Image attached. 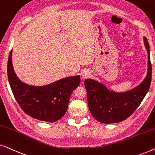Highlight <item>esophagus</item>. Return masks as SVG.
Segmentation results:
<instances>
[{"label": "esophagus", "instance_id": "34e87169", "mask_svg": "<svg viewBox=\"0 0 155 155\" xmlns=\"http://www.w3.org/2000/svg\"><path fill=\"white\" fill-rule=\"evenodd\" d=\"M90 75V72L88 70H84L82 73V78H88Z\"/></svg>", "mask_w": 155, "mask_h": 155}]
</instances>
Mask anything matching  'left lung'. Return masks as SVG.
<instances>
[{
	"instance_id": "1",
	"label": "left lung",
	"mask_w": 155,
	"mask_h": 155,
	"mask_svg": "<svg viewBox=\"0 0 155 155\" xmlns=\"http://www.w3.org/2000/svg\"><path fill=\"white\" fill-rule=\"evenodd\" d=\"M148 54L147 73L143 82L126 92L109 90L101 82L92 79L84 80L89 109L95 119L102 124H115L128 118L139 107L149 90L152 80L150 46L143 37Z\"/></svg>"
}]
</instances>
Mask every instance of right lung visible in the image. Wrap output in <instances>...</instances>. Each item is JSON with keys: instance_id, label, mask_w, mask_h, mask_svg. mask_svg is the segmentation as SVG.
Segmentation results:
<instances>
[{"instance_id": "add662e5", "label": "right lung", "mask_w": 155, "mask_h": 155, "mask_svg": "<svg viewBox=\"0 0 155 155\" xmlns=\"http://www.w3.org/2000/svg\"><path fill=\"white\" fill-rule=\"evenodd\" d=\"M8 77L17 102L25 114L46 122H55L64 116L80 76L67 77L44 86L29 85L21 81L14 71L12 51L8 61Z\"/></svg>"}]
</instances>
